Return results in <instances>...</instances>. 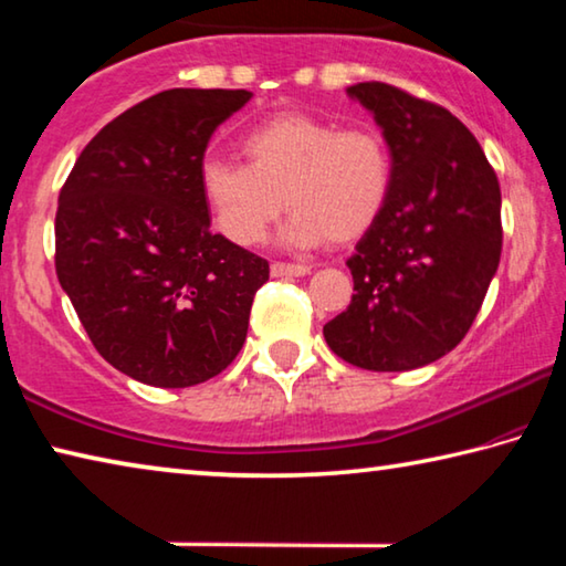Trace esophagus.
<instances>
[{
    "instance_id": "obj_1",
    "label": "esophagus",
    "mask_w": 566,
    "mask_h": 566,
    "mask_svg": "<svg viewBox=\"0 0 566 566\" xmlns=\"http://www.w3.org/2000/svg\"><path fill=\"white\" fill-rule=\"evenodd\" d=\"M304 274H310V266L306 264H286V262L272 264V276H304Z\"/></svg>"
}]
</instances>
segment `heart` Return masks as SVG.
I'll use <instances>...</instances> for the list:
<instances>
[{
	"label": "heart",
	"mask_w": 566,
	"mask_h": 566,
	"mask_svg": "<svg viewBox=\"0 0 566 566\" xmlns=\"http://www.w3.org/2000/svg\"><path fill=\"white\" fill-rule=\"evenodd\" d=\"M247 165L209 157L199 167V191L214 227L229 242L254 247L274 219L292 209L282 239L312 249L354 242L385 212L395 161L371 127L342 129L337 122L286 112L249 129Z\"/></svg>",
	"instance_id": "b5f03b06"
}]
</instances>
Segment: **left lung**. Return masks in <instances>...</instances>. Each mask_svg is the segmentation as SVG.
Instances as JSON below:
<instances>
[{"label": "left lung", "instance_id": "left-lung-1", "mask_svg": "<svg viewBox=\"0 0 566 566\" xmlns=\"http://www.w3.org/2000/svg\"><path fill=\"white\" fill-rule=\"evenodd\" d=\"M395 161L385 212L357 242L352 304L324 324L354 367L409 371L452 352L472 327L502 254V191L452 112L381 82L347 87Z\"/></svg>", "mask_w": 566, "mask_h": 566}]
</instances>
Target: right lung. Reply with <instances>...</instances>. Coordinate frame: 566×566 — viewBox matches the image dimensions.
I'll return each mask as SVG.
<instances>
[{
    "label": "right lung",
    "instance_id": "obj_1",
    "mask_svg": "<svg viewBox=\"0 0 566 566\" xmlns=\"http://www.w3.org/2000/svg\"><path fill=\"white\" fill-rule=\"evenodd\" d=\"M247 90H167L112 119L76 159L56 209V276L122 375L195 387L242 349L270 264L209 232L199 167Z\"/></svg>",
    "mask_w": 566,
    "mask_h": 566
}]
</instances>
